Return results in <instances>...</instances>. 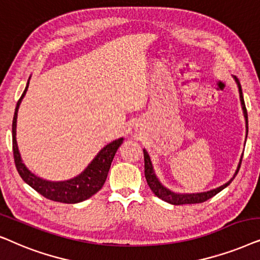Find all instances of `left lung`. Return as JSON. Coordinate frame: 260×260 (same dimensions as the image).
I'll return each instance as SVG.
<instances>
[{"label": "left lung", "instance_id": "obj_1", "mask_svg": "<svg viewBox=\"0 0 260 260\" xmlns=\"http://www.w3.org/2000/svg\"><path fill=\"white\" fill-rule=\"evenodd\" d=\"M235 83H237L238 89H239V96H240V102H241V107H243V113H244V117H245V123H246V138H247V132H248V117H247V110H246V106H245V101H244V96H243V90H241V85L239 79L233 76ZM246 141V140H245ZM144 160H145V177H146L147 184L150 186V189L153 191V193L159 199H161L165 202L170 203V205L174 206H179V205H191V203H202L205 201L209 200L210 197L215 196L216 193H219L221 190H223L226 186L231 184V182L233 181L235 176H237L239 169H240V164L241 160H243V154H241L240 160H239V164L237 166V170H235L233 177H232L230 181L224 184L217 186L215 189L208 190V191H203V192H176L172 191L169 188H166L165 185L161 184V182L159 181V178L155 175L153 165H152L151 161V157L148 154V152L144 148Z\"/></svg>", "mask_w": 260, "mask_h": 260}]
</instances>
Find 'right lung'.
Here are the masks:
<instances>
[{"label": "right lung", "mask_w": 260, "mask_h": 260, "mask_svg": "<svg viewBox=\"0 0 260 260\" xmlns=\"http://www.w3.org/2000/svg\"><path fill=\"white\" fill-rule=\"evenodd\" d=\"M29 79L27 82L26 88L23 90L21 98L16 103L15 113L13 117L12 124V137H13V153L14 160H15L16 170L21 178L27 184L43 195L48 200L55 201V202L61 203H79L83 201L88 200L92 195H95L100 189L105 184L107 176H108L110 165H112L113 158L115 155L117 148L123 143V138L112 141L105 147L101 148L95 158L89 162L88 166L83 170L81 174L74 178L67 179V181H47V179L38 177L22 161L21 154L19 152L16 143V120L19 107L21 101L25 98L27 89H28Z\"/></svg>", "instance_id": "add662e5"}]
</instances>
